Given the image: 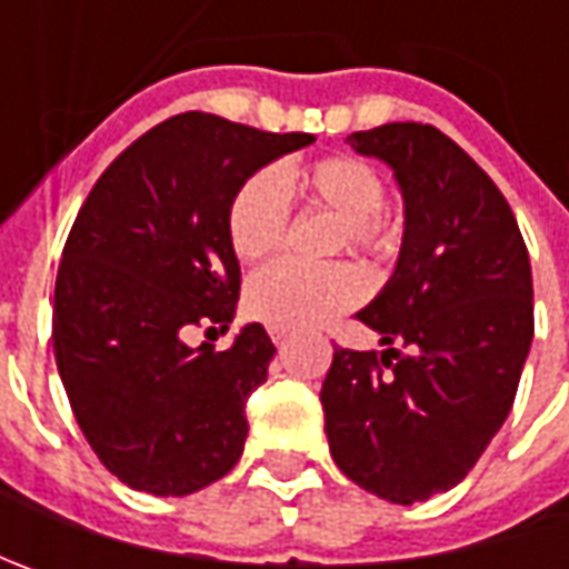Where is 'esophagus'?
<instances>
[{
	"mask_svg": "<svg viewBox=\"0 0 569 569\" xmlns=\"http://www.w3.org/2000/svg\"><path fill=\"white\" fill-rule=\"evenodd\" d=\"M269 336H272V341L274 345H284V341H288V332H284V329H269Z\"/></svg>",
	"mask_w": 569,
	"mask_h": 569,
	"instance_id": "obj_1",
	"label": "esophagus"
}]
</instances>
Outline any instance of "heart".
I'll list each match as a JSON object with an SVG mask.
<instances>
[{"mask_svg": "<svg viewBox=\"0 0 569 569\" xmlns=\"http://www.w3.org/2000/svg\"><path fill=\"white\" fill-rule=\"evenodd\" d=\"M284 187L310 206L329 211L339 230L332 250L389 256L396 250V228L380 218L382 180L377 170L355 158H329L303 167ZM272 170H256L233 189L228 202V243L240 262H262L284 243L288 233V192ZM363 278L355 266H297L274 262L256 272L247 288V307L256 319L284 332L313 329L322 319L358 303Z\"/></svg>", "mask_w": 569, "mask_h": 569, "instance_id": "1", "label": "heart"}]
</instances>
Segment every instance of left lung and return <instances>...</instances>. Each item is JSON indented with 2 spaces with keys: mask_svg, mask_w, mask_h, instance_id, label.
<instances>
[{
  "mask_svg": "<svg viewBox=\"0 0 569 569\" xmlns=\"http://www.w3.org/2000/svg\"><path fill=\"white\" fill-rule=\"evenodd\" d=\"M348 144L392 170L402 247L358 313L382 351L336 348L319 399L336 466L411 507L456 488L507 421L536 332L532 266L500 189L440 129L386 122Z\"/></svg>",
  "mask_w": 569,
  "mask_h": 569,
  "instance_id": "1",
  "label": "left lung"
}]
</instances>
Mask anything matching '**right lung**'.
I'll list each match as a JSON object with an SVG mask.
<instances>
[{"mask_svg": "<svg viewBox=\"0 0 569 569\" xmlns=\"http://www.w3.org/2000/svg\"><path fill=\"white\" fill-rule=\"evenodd\" d=\"M310 142L192 110L129 144L84 199L56 274L53 351L84 440L122 485L187 497L237 466L272 339L259 322L224 351L183 336L237 317L233 189Z\"/></svg>", "mask_w": 569, "mask_h": 569, "instance_id": "obj_1", "label": "right lung"}]
</instances>
